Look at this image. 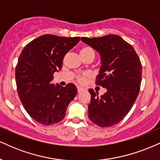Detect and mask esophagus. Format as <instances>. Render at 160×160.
I'll use <instances>...</instances> for the list:
<instances>
[{"instance_id":"1","label":"esophagus","mask_w":160,"mask_h":160,"mask_svg":"<svg viewBox=\"0 0 160 160\" xmlns=\"http://www.w3.org/2000/svg\"><path fill=\"white\" fill-rule=\"evenodd\" d=\"M84 90V88L83 87H81V86H78V87H77V91H78V93L83 91Z\"/></svg>"}]
</instances>
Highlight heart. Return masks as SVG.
I'll list each match as a JSON object with an SVG mask.
<instances>
[{"instance_id": "1", "label": "heart", "mask_w": 160, "mask_h": 160, "mask_svg": "<svg viewBox=\"0 0 160 160\" xmlns=\"http://www.w3.org/2000/svg\"><path fill=\"white\" fill-rule=\"evenodd\" d=\"M80 54L82 58L85 57V56L87 55H89V54H93V55L95 56V51L91 46H84L81 48ZM84 78H85V75L84 74L80 75V76L77 77V80H78V82H80V83L84 82Z\"/></svg>"}]
</instances>
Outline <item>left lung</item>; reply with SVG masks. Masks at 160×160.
I'll use <instances>...</instances> for the list:
<instances>
[{"instance_id":"left-lung-1","label":"left lung","mask_w":160,"mask_h":160,"mask_svg":"<svg viewBox=\"0 0 160 160\" xmlns=\"http://www.w3.org/2000/svg\"><path fill=\"white\" fill-rule=\"evenodd\" d=\"M82 41L99 52L102 67L96 84L107 91L99 97L89 89V119L100 127H110L121 121L136 102L140 91L142 65L134 48L118 35L82 37Z\"/></svg>"}]
</instances>
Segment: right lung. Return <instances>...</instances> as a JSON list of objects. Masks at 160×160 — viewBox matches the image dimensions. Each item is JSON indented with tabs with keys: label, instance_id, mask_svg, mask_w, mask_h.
<instances>
[{
	"label": "right lung",
	"instance_id": "add662e5",
	"mask_svg": "<svg viewBox=\"0 0 160 160\" xmlns=\"http://www.w3.org/2000/svg\"><path fill=\"white\" fill-rule=\"evenodd\" d=\"M79 40V37L45 34L26 45L19 55L15 72L17 92L26 112L41 124L61 121L76 97L75 84L55 87L52 81L54 73L61 69L66 54Z\"/></svg>",
	"mask_w": 160,
	"mask_h": 160
}]
</instances>
